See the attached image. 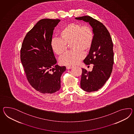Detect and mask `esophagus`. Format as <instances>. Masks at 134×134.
I'll use <instances>...</instances> for the list:
<instances>
[{
	"label": "esophagus",
	"instance_id": "1",
	"mask_svg": "<svg viewBox=\"0 0 134 134\" xmlns=\"http://www.w3.org/2000/svg\"><path fill=\"white\" fill-rule=\"evenodd\" d=\"M72 68V66H71V65H68V66H66V69H71Z\"/></svg>",
	"mask_w": 134,
	"mask_h": 134
}]
</instances>
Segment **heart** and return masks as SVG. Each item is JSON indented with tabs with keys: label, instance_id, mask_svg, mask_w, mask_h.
Instances as JSON below:
<instances>
[{
	"label": "heart",
	"instance_id": "heart-1",
	"mask_svg": "<svg viewBox=\"0 0 134 134\" xmlns=\"http://www.w3.org/2000/svg\"><path fill=\"white\" fill-rule=\"evenodd\" d=\"M59 37L52 39V50L57 55H62L67 50V45L71 43L70 47L73 50L62 56L59 62L62 65H74L83 58V51L87 52L91 48L94 35L92 28L88 26L72 23L62 28Z\"/></svg>",
	"mask_w": 134,
	"mask_h": 134
}]
</instances>
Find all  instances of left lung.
Wrapping results in <instances>:
<instances>
[{
	"instance_id": "1",
	"label": "left lung",
	"mask_w": 134,
	"mask_h": 134,
	"mask_svg": "<svg viewBox=\"0 0 134 134\" xmlns=\"http://www.w3.org/2000/svg\"><path fill=\"white\" fill-rule=\"evenodd\" d=\"M76 19L88 22L93 28L94 38L88 55L83 60L86 65L93 64L91 71L82 69L81 87L88 92L101 88L112 71L114 64L113 44L110 33L102 23L89 16Z\"/></svg>"
}]
</instances>
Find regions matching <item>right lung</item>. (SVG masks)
Segmentation results:
<instances>
[{"label": "right lung", "mask_w": 134, "mask_h": 134, "mask_svg": "<svg viewBox=\"0 0 134 134\" xmlns=\"http://www.w3.org/2000/svg\"><path fill=\"white\" fill-rule=\"evenodd\" d=\"M59 19H43L39 21L24 38L20 59L27 81L35 90L43 94H52L61 88V77L65 66L57 61L51 48L54 27ZM52 70L51 73L49 71Z\"/></svg>", "instance_id": "1"}]
</instances>
